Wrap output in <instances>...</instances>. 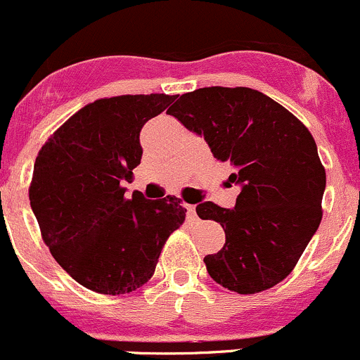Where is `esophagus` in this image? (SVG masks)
Returning <instances> with one entry per match:
<instances>
[{"label": "esophagus", "instance_id": "esophagus-1", "mask_svg": "<svg viewBox=\"0 0 360 360\" xmlns=\"http://www.w3.org/2000/svg\"><path fill=\"white\" fill-rule=\"evenodd\" d=\"M187 217L191 218V220H195L198 218V213H195V206L194 205H187Z\"/></svg>", "mask_w": 360, "mask_h": 360}]
</instances>
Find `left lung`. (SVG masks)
<instances>
[{
	"instance_id": "1",
	"label": "left lung",
	"mask_w": 360,
	"mask_h": 360,
	"mask_svg": "<svg viewBox=\"0 0 360 360\" xmlns=\"http://www.w3.org/2000/svg\"><path fill=\"white\" fill-rule=\"evenodd\" d=\"M211 153L234 168V207L206 201L199 218L224 227L225 244L205 258L214 283L239 295L276 286L291 272L321 224L326 172L314 136L262 91L199 88L168 109Z\"/></svg>"
}]
</instances>
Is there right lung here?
<instances>
[{"label":"right lung","mask_w":360,"mask_h":360,"mask_svg":"<svg viewBox=\"0 0 360 360\" xmlns=\"http://www.w3.org/2000/svg\"><path fill=\"white\" fill-rule=\"evenodd\" d=\"M175 97L121 95L88 103L48 139L29 188L51 257L81 286L126 295L153 277L166 239L185 220L175 195L124 198L140 165L143 124Z\"/></svg>","instance_id":"right-lung-1"}]
</instances>
